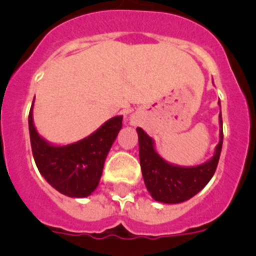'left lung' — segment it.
<instances>
[{"label": "left lung", "instance_id": "left-lung-1", "mask_svg": "<svg viewBox=\"0 0 256 256\" xmlns=\"http://www.w3.org/2000/svg\"><path fill=\"white\" fill-rule=\"evenodd\" d=\"M220 106V102H218ZM219 142L208 162L194 166L169 162L155 148L152 137L142 128H137L140 144V162L146 188L155 201L164 204H180L190 200L206 186L216 173L223 144L222 112L219 114Z\"/></svg>", "mask_w": 256, "mask_h": 256}]
</instances>
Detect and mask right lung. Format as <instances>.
Returning a JSON list of instances; mask_svg holds the SVG:
<instances>
[{"label":"right lung","instance_id":"right-lung-1","mask_svg":"<svg viewBox=\"0 0 256 256\" xmlns=\"http://www.w3.org/2000/svg\"><path fill=\"white\" fill-rule=\"evenodd\" d=\"M32 102L29 134L32 152L42 177L56 191L73 198H87L97 188L106 156L123 126V115L106 120L94 133L68 144H51L38 133Z\"/></svg>","mask_w":256,"mask_h":256}]
</instances>
